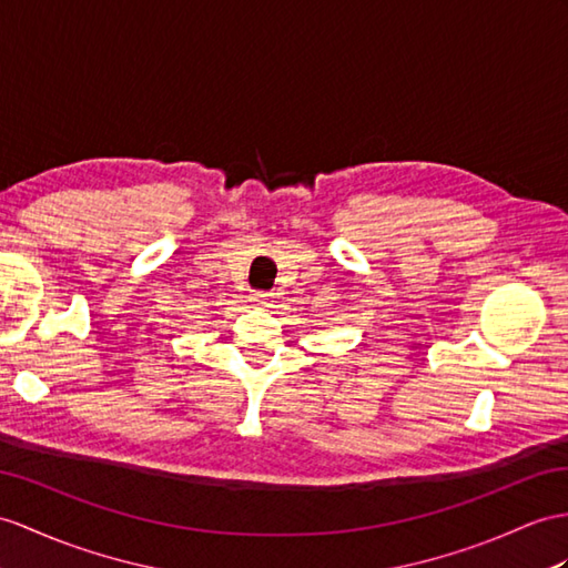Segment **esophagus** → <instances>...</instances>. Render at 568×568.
<instances>
[{"label":"esophagus","instance_id":"1","mask_svg":"<svg viewBox=\"0 0 568 568\" xmlns=\"http://www.w3.org/2000/svg\"><path fill=\"white\" fill-rule=\"evenodd\" d=\"M253 301H255V303H260V306H262V303H267V301H270V294H265V292H255V294H253Z\"/></svg>","mask_w":568,"mask_h":568}]
</instances>
